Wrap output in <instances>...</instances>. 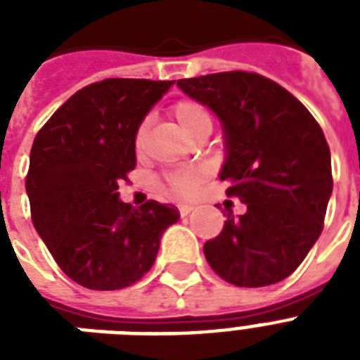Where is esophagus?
Returning a JSON list of instances; mask_svg holds the SVG:
<instances>
[{
	"instance_id": "1",
	"label": "esophagus",
	"mask_w": 360,
	"mask_h": 360,
	"mask_svg": "<svg viewBox=\"0 0 360 360\" xmlns=\"http://www.w3.org/2000/svg\"><path fill=\"white\" fill-rule=\"evenodd\" d=\"M177 209H179L181 217H186V214L192 211V205H188V203H179V205H177Z\"/></svg>"
}]
</instances>
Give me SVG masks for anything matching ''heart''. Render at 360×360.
Instances as JSON below:
<instances>
[{
    "mask_svg": "<svg viewBox=\"0 0 360 360\" xmlns=\"http://www.w3.org/2000/svg\"><path fill=\"white\" fill-rule=\"evenodd\" d=\"M172 115L175 117V121L181 124V129L185 130L186 134L192 136L194 140H202V138H207L213 130V114L211 110L205 106L203 103L196 101V98H179L172 104L169 108ZM147 129H149V121L143 120L138 129L134 132V147L140 151L143 143H146ZM205 174H203L202 168H185L177 169V172H172V174L166 175V185L174 194H181V196H188L192 192L196 191L198 185L202 183Z\"/></svg>",
    "mask_w": 360,
    "mask_h": 360,
    "instance_id": "1",
    "label": "heart"
}]
</instances>
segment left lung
<instances>
[{
	"label": "left lung",
	"instance_id": "left-lung-1",
	"mask_svg": "<svg viewBox=\"0 0 360 360\" xmlns=\"http://www.w3.org/2000/svg\"><path fill=\"white\" fill-rule=\"evenodd\" d=\"M224 124L226 194L246 203L203 245L220 278L262 288L290 276L323 230L333 192L329 143L288 89L257 72L230 70L177 80Z\"/></svg>",
	"mask_w": 360,
	"mask_h": 360
}]
</instances>
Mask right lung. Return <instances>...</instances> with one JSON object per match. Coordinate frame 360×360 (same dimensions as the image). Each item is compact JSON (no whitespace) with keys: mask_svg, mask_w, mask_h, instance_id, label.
Listing matches in <instances>:
<instances>
[{"mask_svg":"<svg viewBox=\"0 0 360 360\" xmlns=\"http://www.w3.org/2000/svg\"><path fill=\"white\" fill-rule=\"evenodd\" d=\"M174 82L106 78L82 87L37 132L25 175L31 220L61 271L87 290L129 288L179 220L172 203L120 202L134 132Z\"/></svg>","mask_w":360,"mask_h":360,"instance_id":"obj_1","label":"right lung"}]
</instances>
